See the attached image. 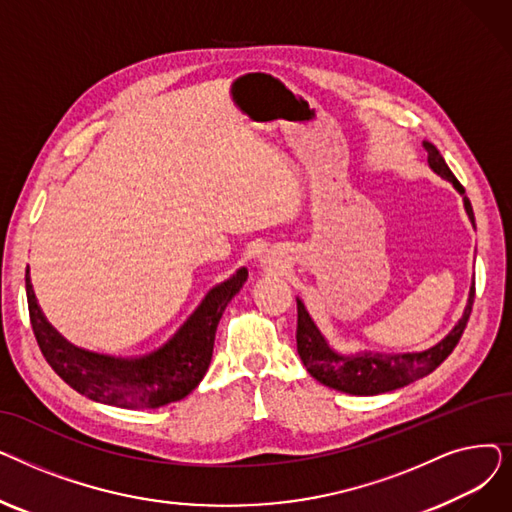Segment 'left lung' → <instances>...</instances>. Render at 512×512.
Listing matches in <instances>:
<instances>
[{
    "label": "left lung",
    "mask_w": 512,
    "mask_h": 512,
    "mask_svg": "<svg viewBox=\"0 0 512 512\" xmlns=\"http://www.w3.org/2000/svg\"><path fill=\"white\" fill-rule=\"evenodd\" d=\"M423 147L427 151L429 168L444 180L452 182L456 191L463 195L465 211L469 215L471 224L475 226L473 207H471V201L465 197L463 184L454 178V174L446 166L444 157L432 143L423 141ZM473 299H475V282L471 284V290H469V301H467L465 313L459 319V324L448 332V336H444L436 346L427 348V351L394 353V355L373 353V351H363L357 355H342L334 351V348L328 344V340L324 338V334H321L319 328L313 324V319L305 309L303 301L297 299V311H299L297 351L307 371L317 382H321L328 388H334L346 394H355V396H373V394L390 392V390L407 386L419 378H425V375L432 373L454 351V346L459 344L467 328V321L473 309Z\"/></svg>",
    "instance_id": "1"
}]
</instances>
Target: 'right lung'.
I'll use <instances>...</instances> for the list:
<instances>
[{"mask_svg": "<svg viewBox=\"0 0 512 512\" xmlns=\"http://www.w3.org/2000/svg\"><path fill=\"white\" fill-rule=\"evenodd\" d=\"M245 267L213 286L180 330L157 351L143 357H112L70 344L45 319L26 270V301L31 326L45 361L60 378L95 402L120 409H157L191 394L211 363L215 330L234 294L247 282Z\"/></svg>", "mask_w": 512, "mask_h": 512, "instance_id": "obj_1", "label": "right lung"}]
</instances>
